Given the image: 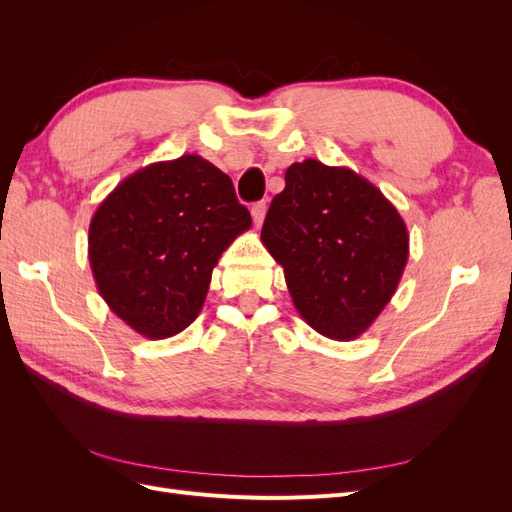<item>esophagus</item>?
I'll list each match as a JSON object with an SVG mask.
<instances>
[{
	"label": "esophagus",
	"instance_id": "34e87169",
	"mask_svg": "<svg viewBox=\"0 0 512 512\" xmlns=\"http://www.w3.org/2000/svg\"><path fill=\"white\" fill-rule=\"evenodd\" d=\"M265 213H267V203H265V200H260V203L252 205V218H254L256 226H260L262 220H265Z\"/></svg>",
	"mask_w": 512,
	"mask_h": 512
}]
</instances>
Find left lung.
<instances>
[{
    "instance_id": "8db88e82",
    "label": "left lung",
    "mask_w": 512,
    "mask_h": 512,
    "mask_svg": "<svg viewBox=\"0 0 512 512\" xmlns=\"http://www.w3.org/2000/svg\"><path fill=\"white\" fill-rule=\"evenodd\" d=\"M271 200L260 239L301 318L320 335H363L404 275L408 228L389 198L365 177L318 160L294 162Z\"/></svg>"
}]
</instances>
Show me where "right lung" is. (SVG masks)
Segmentation results:
<instances>
[{
    "label": "right lung",
    "mask_w": 512,
    "mask_h": 512,
    "mask_svg": "<svg viewBox=\"0 0 512 512\" xmlns=\"http://www.w3.org/2000/svg\"><path fill=\"white\" fill-rule=\"evenodd\" d=\"M252 226L226 173L194 153L123 179L89 224V265L111 312L149 339L181 333L213 267Z\"/></svg>",
    "instance_id": "right-lung-1"
}]
</instances>
